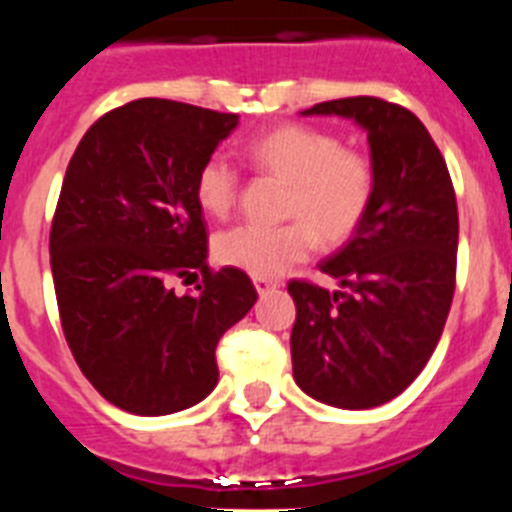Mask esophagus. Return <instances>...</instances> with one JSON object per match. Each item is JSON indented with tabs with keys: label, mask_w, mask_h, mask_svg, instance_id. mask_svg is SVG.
<instances>
[{
	"label": "esophagus",
	"mask_w": 512,
	"mask_h": 512,
	"mask_svg": "<svg viewBox=\"0 0 512 512\" xmlns=\"http://www.w3.org/2000/svg\"><path fill=\"white\" fill-rule=\"evenodd\" d=\"M253 287H256V292H259V295H264V292H269V289H277L279 282H274V279H266V277H253Z\"/></svg>",
	"instance_id": "34e87169"
}]
</instances>
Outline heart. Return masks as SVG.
Here are the masks:
<instances>
[{"label":"heart","mask_w":512,"mask_h":512,"mask_svg":"<svg viewBox=\"0 0 512 512\" xmlns=\"http://www.w3.org/2000/svg\"><path fill=\"white\" fill-rule=\"evenodd\" d=\"M248 164L289 184L284 225L243 223L215 238V259L253 277H277L315 248L341 246L364 225L377 192L369 153L346 148L338 135L310 125H279L248 140ZM241 194V174L228 158L210 156L197 171L194 197L212 217H225Z\"/></svg>","instance_id":"heart-1"}]
</instances>
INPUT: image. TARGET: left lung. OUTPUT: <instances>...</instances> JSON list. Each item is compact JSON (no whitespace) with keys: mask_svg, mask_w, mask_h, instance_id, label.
<instances>
[{"mask_svg":"<svg viewBox=\"0 0 512 512\" xmlns=\"http://www.w3.org/2000/svg\"><path fill=\"white\" fill-rule=\"evenodd\" d=\"M302 115L359 122L377 192L354 238L320 264L343 289L289 282L297 305L292 374L325 405L377 408L423 372L449 318L459 246L454 184L431 133L400 104L346 97Z\"/></svg>","mask_w":512,"mask_h":512,"instance_id":"8db88e82","label":"left lung"}]
</instances>
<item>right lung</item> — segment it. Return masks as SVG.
<instances>
[{"instance_id": "1", "label": "right lung", "mask_w": 512, "mask_h": 512, "mask_svg": "<svg viewBox=\"0 0 512 512\" xmlns=\"http://www.w3.org/2000/svg\"><path fill=\"white\" fill-rule=\"evenodd\" d=\"M238 115L135 99L84 133L51 225V271L66 343L115 408L169 415L217 384L215 348L256 302L246 271L207 266L194 179ZM203 274L194 296L170 282Z\"/></svg>"}]
</instances>
